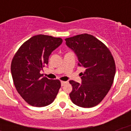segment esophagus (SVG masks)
I'll return each instance as SVG.
<instances>
[{"instance_id": "obj_1", "label": "esophagus", "mask_w": 131, "mask_h": 131, "mask_svg": "<svg viewBox=\"0 0 131 131\" xmlns=\"http://www.w3.org/2000/svg\"><path fill=\"white\" fill-rule=\"evenodd\" d=\"M67 83V82H61V86H63Z\"/></svg>"}]
</instances>
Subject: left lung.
<instances>
[{"mask_svg": "<svg viewBox=\"0 0 131 131\" xmlns=\"http://www.w3.org/2000/svg\"><path fill=\"white\" fill-rule=\"evenodd\" d=\"M66 45L75 53L79 67L85 69L82 83L69 81L70 98L75 105L90 108L97 105L111 88L116 73L114 58L101 41L88 34L65 39Z\"/></svg>", "mask_w": 131, "mask_h": 131, "instance_id": "8db88e82", "label": "left lung"}]
</instances>
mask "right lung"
I'll use <instances>...</instances> for the list:
<instances>
[{"label":"right lung","mask_w":131,"mask_h":131,"mask_svg":"<svg viewBox=\"0 0 131 131\" xmlns=\"http://www.w3.org/2000/svg\"><path fill=\"white\" fill-rule=\"evenodd\" d=\"M62 43L61 38L38 35L26 41L14 56L11 65L13 83L18 93L34 107H45L56 97L61 85L40 73L48 64L51 52Z\"/></svg>","instance_id":"right-lung-1"}]
</instances>
